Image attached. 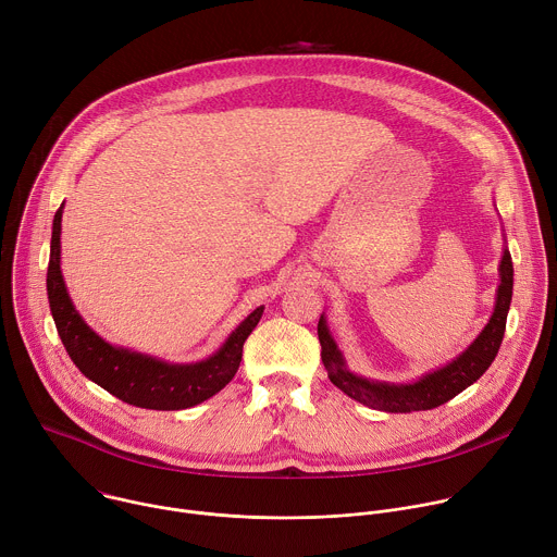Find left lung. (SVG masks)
I'll list each match as a JSON object with an SVG mask.
<instances>
[{"label": "left lung", "mask_w": 557, "mask_h": 557, "mask_svg": "<svg viewBox=\"0 0 557 557\" xmlns=\"http://www.w3.org/2000/svg\"><path fill=\"white\" fill-rule=\"evenodd\" d=\"M498 275H500V284L496 290V306L481 335L475 337L456 359L423 374L412 383L376 381V379H368L352 372L335 337L331 335L326 317L322 314L320 324H317V335H320L322 361L329 372V379L344 394H348L350 399L381 412H419V410H432L447 404L456 394H460L465 387H469L473 381H479L485 374V370L492 366L503 344L507 312H509L511 293H513V264L507 247L503 249Z\"/></svg>", "instance_id": "8db88e82"}]
</instances>
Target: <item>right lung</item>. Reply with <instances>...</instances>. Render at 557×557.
Wrapping results in <instances>:
<instances>
[{
    "label": "right lung",
    "mask_w": 557,
    "mask_h": 557,
    "mask_svg": "<svg viewBox=\"0 0 557 557\" xmlns=\"http://www.w3.org/2000/svg\"><path fill=\"white\" fill-rule=\"evenodd\" d=\"M61 215L63 205L52 220L46 286L57 333L74 366L116 399L145 410H185L220 392L240 368L243 346L258 326L264 306L249 312L213 355L196 363H170L112 346L84 322L67 295L61 275Z\"/></svg>",
    "instance_id": "right-lung-1"
}]
</instances>
